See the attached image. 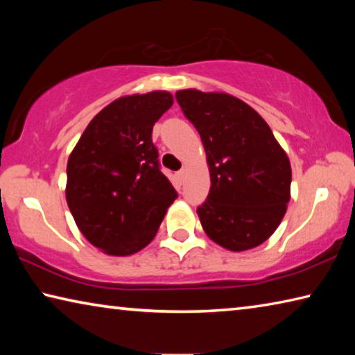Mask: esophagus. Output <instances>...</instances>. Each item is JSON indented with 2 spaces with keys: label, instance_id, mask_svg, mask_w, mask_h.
I'll return each mask as SVG.
<instances>
[{
  "label": "esophagus",
  "instance_id": "1",
  "mask_svg": "<svg viewBox=\"0 0 355 355\" xmlns=\"http://www.w3.org/2000/svg\"><path fill=\"white\" fill-rule=\"evenodd\" d=\"M184 175H186V169H180V171L177 172V177H178L180 180H183Z\"/></svg>",
  "mask_w": 355,
  "mask_h": 355
}]
</instances>
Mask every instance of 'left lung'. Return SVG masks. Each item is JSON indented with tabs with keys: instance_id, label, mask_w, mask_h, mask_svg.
<instances>
[{
	"instance_id": "1",
	"label": "left lung",
	"mask_w": 355,
	"mask_h": 355,
	"mask_svg": "<svg viewBox=\"0 0 355 355\" xmlns=\"http://www.w3.org/2000/svg\"><path fill=\"white\" fill-rule=\"evenodd\" d=\"M175 98L207 152L211 188L197 208L203 230L228 250L257 248L286 213L290 159L260 114L239 98L196 89Z\"/></svg>"
}]
</instances>
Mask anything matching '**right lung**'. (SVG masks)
I'll return each mask as SVG.
<instances>
[{
  "instance_id": "1",
  "label": "right lung",
  "mask_w": 355,
  "mask_h": 355,
  "mask_svg": "<svg viewBox=\"0 0 355 355\" xmlns=\"http://www.w3.org/2000/svg\"><path fill=\"white\" fill-rule=\"evenodd\" d=\"M172 103L164 91L117 98L91 120L70 153V213L87 241L107 255L146 248L177 199L152 142L155 122Z\"/></svg>"
}]
</instances>
